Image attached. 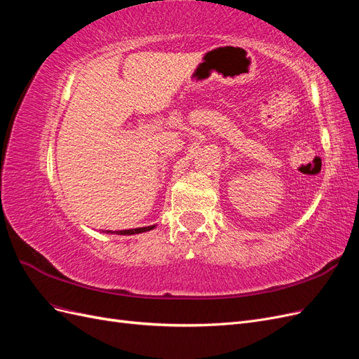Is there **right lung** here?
Returning a JSON list of instances; mask_svg holds the SVG:
<instances>
[{
	"label": "right lung",
	"instance_id": "add662e5",
	"mask_svg": "<svg viewBox=\"0 0 359 359\" xmlns=\"http://www.w3.org/2000/svg\"><path fill=\"white\" fill-rule=\"evenodd\" d=\"M156 227V224L153 226H147V227H136V229H126V231H102L103 233H116V235H136V233H142V232H148L153 231Z\"/></svg>",
	"mask_w": 359,
	"mask_h": 359
}]
</instances>
